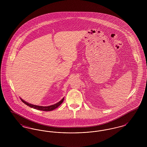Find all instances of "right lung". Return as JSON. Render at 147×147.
<instances>
[{
  "label": "right lung",
  "instance_id": "obj_1",
  "mask_svg": "<svg viewBox=\"0 0 147 147\" xmlns=\"http://www.w3.org/2000/svg\"><path fill=\"white\" fill-rule=\"evenodd\" d=\"M21 101L26 105H28L29 107H32L33 109H35L36 110H41V111H50L52 110H55L56 108H57L59 105H61L63 102L64 100V98L58 102L56 103L54 105H51V106H37V105H32L31 104H29L28 102H27L26 101H25L24 100H23L22 98H20Z\"/></svg>",
  "mask_w": 147,
  "mask_h": 147
}]
</instances>
